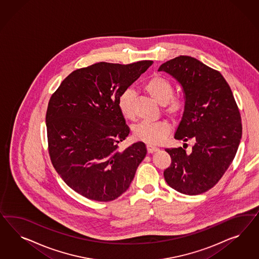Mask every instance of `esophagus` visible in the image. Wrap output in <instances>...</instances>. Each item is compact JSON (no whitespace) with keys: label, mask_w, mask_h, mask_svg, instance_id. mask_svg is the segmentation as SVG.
<instances>
[{"label":"esophagus","mask_w":259,"mask_h":259,"mask_svg":"<svg viewBox=\"0 0 259 259\" xmlns=\"http://www.w3.org/2000/svg\"><path fill=\"white\" fill-rule=\"evenodd\" d=\"M147 151L148 153H154V152H157L158 151V148L154 146V145H151V144H147Z\"/></svg>","instance_id":"esophagus-1"}]
</instances>
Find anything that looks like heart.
I'll list each match as a JSON object with an SVG mask.
<instances>
[{"label":"heart","instance_id":"heart-1","mask_svg":"<svg viewBox=\"0 0 259 259\" xmlns=\"http://www.w3.org/2000/svg\"><path fill=\"white\" fill-rule=\"evenodd\" d=\"M143 89L156 101L164 106L165 113L176 117L184 109V100L181 97H174V85L167 78L160 75H154L148 78ZM134 91L128 88L121 92L118 97V109L126 119L134 118ZM171 127L166 121L151 122L144 120L134 128V136L137 140L145 141L151 144H159L166 140L170 134Z\"/></svg>","mask_w":259,"mask_h":259}]
</instances>
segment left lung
I'll list each match as a JSON object with an SVG mask.
<instances>
[{
    "instance_id": "left-lung-1",
    "label": "left lung",
    "mask_w": 259,
    "mask_h": 259,
    "mask_svg": "<svg viewBox=\"0 0 259 259\" xmlns=\"http://www.w3.org/2000/svg\"><path fill=\"white\" fill-rule=\"evenodd\" d=\"M158 71L176 78L184 94L175 139L195 141L191 153L182 147L165 149L172 158L165 181L181 194H202L220 181L235 158L242 136L239 110L223 76L195 58L177 57Z\"/></svg>"
}]
</instances>
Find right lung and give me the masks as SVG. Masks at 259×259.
<instances>
[{"label":"right lung","instance_id":"1","mask_svg":"<svg viewBox=\"0 0 259 259\" xmlns=\"http://www.w3.org/2000/svg\"><path fill=\"white\" fill-rule=\"evenodd\" d=\"M153 64L98 63L73 71L47 106L48 150L63 181L79 195L112 201L129 188L147 150L142 141L118 151L130 133L118 97Z\"/></svg>","mask_w":259,"mask_h":259}]
</instances>
